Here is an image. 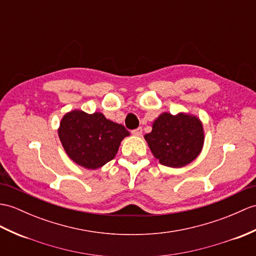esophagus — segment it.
<instances>
[{
  "instance_id": "obj_1",
  "label": "esophagus",
  "mask_w": 256,
  "mask_h": 256,
  "mask_svg": "<svg viewBox=\"0 0 256 256\" xmlns=\"http://www.w3.org/2000/svg\"><path fill=\"white\" fill-rule=\"evenodd\" d=\"M134 135H136V136H140L142 134V128H136V130H134L133 132H132Z\"/></svg>"
}]
</instances>
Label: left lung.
I'll return each instance as SVG.
<instances>
[{"label": "left lung", "instance_id": "left-lung-1", "mask_svg": "<svg viewBox=\"0 0 256 256\" xmlns=\"http://www.w3.org/2000/svg\"><path fill=\"white\" fill-rule=\"evenodd\" d=\"M152 132L144 138L154 157L166 167H186L203 150V123L194 114L164 112L152 122Z\"/></svg>", "mask_w": 256, "mask_h": 256}]
</instances>
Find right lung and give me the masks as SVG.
<instances>
[{
	"label": "right lung",
	"instance_id": "add662e5",
	"mask_svg": "<svg viewBox=\"0 0 256 256\" xmlns=\"http://www.w3.org/2000/svg\"><path fill=\"white\" fill-rule=\"evenodd\" d=\"M58 138L68 156L80 167L96 170L114 159L121 142L130 136L122 124L101 114L75 109L63 116L58 128Z\"/></svg>",
	"mask_w": 256,
	"mask_h": 256
}]
</instances>
